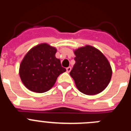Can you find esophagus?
I'll return each instance as SVG.
<instances>
[{
    "instance_id": "34e87169",
    "label": "esophagus",
    "mask_w": 131,
    "mask_h": 131,
    "mask_svg": "<svg viewBox=\"0 0 131 131\" xmlns=\"http://www.w3.org/2000/svg\"><path fill=\"white\" fill-rule=\"evenodd\" d=\"M71 67H68V68H66V71H67V72H68V73L70 72V71H71Z\"/></svg>"
}]
</instances>
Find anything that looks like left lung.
Listing matches in <instances>:
<instances>
[{"label": "left lung", "instance_id": "obj_1", "mask_svg": "<svg viewBox=\"0 0 131 131\" xmlns=\"http://www.w3.org/2000/svg\"><path fill=\"white\" fill-rule=\"evenodd\" d=\"M73 52L75 63L69 74L79 91L86 95L102 92L112 75V67L106 56L91 45L80 47Z\"/></svg>", "mask_w": 131, "mask_h": 131}]
</instances>
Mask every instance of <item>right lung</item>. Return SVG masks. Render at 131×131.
Wrapping results in <instances>:
<instances>
[{"label":"right lung","mask_w":131,"mask_h":131,"mask_svg":"<svg viewBox=\"0 0 131 131\" xmlns=\"http://www.w3.org/2000/svg\"><path fill=\"white\" fill-rule=\"evenodd\" d=\"M57 49L47 43L36 45L27 52L19 66V74L29 91L43 93L55 84L58 77L66 69L56 58Z\"/></svg>","instance_id":"1"}]
</instances>
